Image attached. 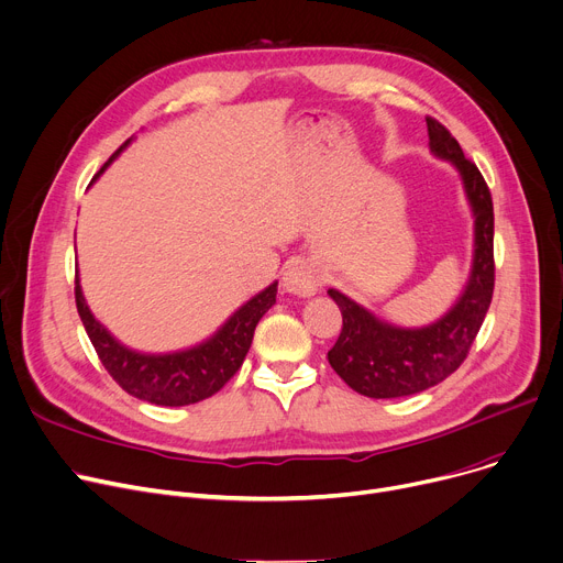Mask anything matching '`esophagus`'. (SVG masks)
I'll return each mask as SVG.
<instances>
[{
	"mask_svg": "<svg viewBox=\"0 0 563 563\" xmlns=\"http://www.w3.org/2000/svg\"><path fill=\"white\" fill-rule=\"evenodd\" d=\"M321 287V278L314 267L306 265V262H296V265L287 267L283 274V289L294 296H312Z\"/></svg>",
	"mask_w": 563,
	"mask_h": 563,
	"instance_id": "esophagus-1",
	"label": "esophagus"
}]
</instances>
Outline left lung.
Segmentation results:
<instances>
[{"mask_svg": "<svg viewBox=\"0 0 563 563\" xmlns=\"http://www.w3.org/2000/svg\"><path fill=\"white\" fill-rule=\"evenodd\" d=\"M430 152L451 163L464 183L475 217L473 267L457 303L439 321L423 328L394 325L346 294L328 289L342 310V332L328 351V362L351 389L368 398H400L443 383L466 360L475 334L492 306L494 265V201L475 163L464 158L460 142L443 124L426 118Z\"/></svg>", "mask_w": 563, "mask_h": 563, "instance_id": "left-lung-1", "label": "left lung"}]
</instances>
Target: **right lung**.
<instances>
[{"label":"right lung","instance_id":"1","mask_svg":"<svg viewBox=\"0 0 563 563\" xmlns=\"http://www.w3.org/2000/svg\"><path fill=\"white\" fill-rule=\"evenodd\" d=\"M129 142L131 140H126L118 152L110 156V161L95 174L92 183L103 174V169ZM276 291L278 283H272L267 289L255 294L251 301H246L238 312H233V317L223 323L210 340L185 351L154 355L137 353L120 344L115 336L106 330V325H101L90 312L79 285V276L77 285H74L79 317L112 380H115L126 394L165 407L192 405L203 398H210L235 376L251 349L257 321L276 303Z\"/></svg>","mask_w":563,"mask_h":563}]
</instances>
